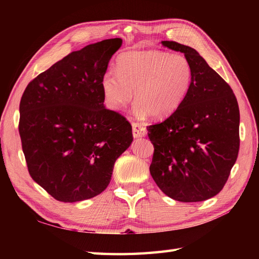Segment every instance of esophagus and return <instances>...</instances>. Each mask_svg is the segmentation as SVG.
<instances>
[{"label": "esophagus", "mask_w": 259, "mask_h": 259, "mask_svg": "<svg viewBox=\"0 0 259 259\" xmlns=\"http://www.w3.org/2000/svg\"><path fill=\"white\" fill-rule=\"evenodd\" d=\"M133 136L134 138H140V137H145L147 134V130L145 126H143L142 124L139 123H133Z\"/></svg>", "instance_id": "obj_1"}]
</instances>
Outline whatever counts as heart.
<instances>
[{
	"mask_svg": "<svg viewBox=\"0 0 259 259\" xmlns=\"http://www.w3.org/2000/svg\"><path fill=\"white\" fill-rule=\"evenodd\" d=\"M192 82V67L183 55L148 50L121 54L115 71L109 70L101 79V91L107 105L121 109L132 98L134 111L163 119L182 106Z\"/></svg>",
	"mask_w": 259,
	"mask_h": 259,
	"instance_id": "heart-1",
	"label": "heart"
}]
</instances>
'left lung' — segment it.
I'll return each mask as SVG.
<instances>
[{
  "label": "left lung",
  "mask_w": 259,
  "mask_h": 259,
  "mask_svg": "<svg viewBox=\"0 0 259 259\" xmlns=\"http://www.w3.org/2000/svg\"><path fill=\"white\" fill-rule=\"evenodd\" d=\"M192 67L189 93L162 123L148 126L154 147L150 174L167 197L200 202L224 188L237 161L240 111L230 86L190 46L162 41Z\"/></svg>",
  "instance_id": "8db88e82"
}]
</instances>
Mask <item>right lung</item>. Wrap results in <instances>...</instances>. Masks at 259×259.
Here are the masks:
<instances>
[{"label": "right lung", "instance_id": "obj_1", "mask_svg": "<svg viewBox=\"0 0 259 259\" xmlns=\"http://www.w3.org/2000/svg\"><path fill=\"white\" fill-rule=\"evenodd\" d=\"M122 38L70 53L22 94L19 134L30 176L60 202L96 197L133 142L132 125L104 105L101 79Z\"/></svg>", "mask_w": 259, "mask_h": 259}]
</instances>
